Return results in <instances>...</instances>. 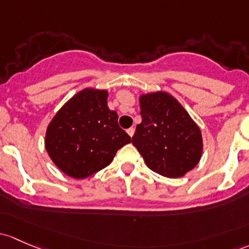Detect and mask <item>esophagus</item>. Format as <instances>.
Returning a JSON list of instances; mask_svg holds the SVG:
<instances>
[{
  "instance_id": "1",
  "label": "esophagus",
  "mask_w": 249,
  "mask_h": 249,
  "mask_svg": "<svg viewBox=\"0 0 249 249\" xmlns=\"http://www.w3.org/2000/svg\"><path fill=\"white\" fill-rule=\"evenodd\" d=\"M126 132H127V135L130 136V137H132L133 133H135V129H133V127H130V129L126 130Z\"/></svg>"
}]
</instances>
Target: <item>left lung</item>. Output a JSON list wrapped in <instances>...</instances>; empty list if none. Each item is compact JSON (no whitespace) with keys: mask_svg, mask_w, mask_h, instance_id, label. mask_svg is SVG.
Masks as SVG:
<instances>
[{"mask_svg":"<svg viewBox=\"0 0 249 249\" xmlns=\"http://www.w3.org/2000/svg\"><path fill=\"white\" fill-rule=\"evenodd\" d=\"M142 122L132 144L153 172L166 178L184 177L203 154V137L182 105L163 90L141 94Z\"/></svg>","mask_w":249,"mask_h":249,"instance_id":"left-lung-1","label":"left lung"}]
</instances>
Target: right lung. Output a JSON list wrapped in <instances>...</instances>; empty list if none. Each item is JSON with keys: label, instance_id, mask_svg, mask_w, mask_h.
I'll use <instances>...</instances> for the list:
<instances>
[{"label": "right lung", "instance_id": "1", "mask_svg": "<svg viewBox=\"0 0 249 249\" xmlns=\"http://www.w3.org/2000/svg\"><path fill=\"white\" fill-rule=\"evenodd\" d=\"M108 91L85 88L69 99L48 125L45 149L58 169L85 179L113 161L131 137L118 125V114L107 106Z\"/></svg>", "mask_w": 249, "mask_h": 249}]
</instances>
